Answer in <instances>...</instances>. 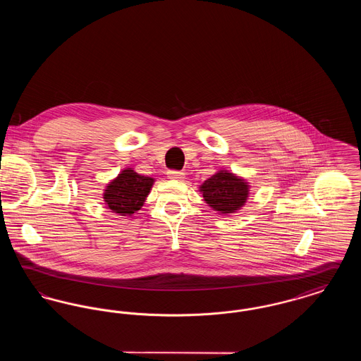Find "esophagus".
I'll return each mask as SVG.
<instances>
[{
  "instance_id": "esophagus-1",
  "label": "esophagus",
  "mask_w": 361,
  "mask_h": 361,
  "mask_svg": "<svg viewBox=\"0 0 361 361\" xmlns=\"http://www.w3.org/2000/svg\"><path fill=\"white\" fill-rule=\"evenodd\" d=\"M168 177L171 180H181V178H184V173L178 172V171H169Z\"/></svg>"
}]
</instances>
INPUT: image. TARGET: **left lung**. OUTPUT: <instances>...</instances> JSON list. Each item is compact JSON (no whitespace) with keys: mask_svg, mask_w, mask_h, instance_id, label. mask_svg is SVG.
<instances>
[{"mask_svg":"<svg viewBox=\"0 0 361 361\" xmlns=\"http://www.w3.org/2000/svg\"><path fill=\"white\" fill-rule=\"evenodd\" d=\"M207 204L222 214H233L245 204L249 185L233 173L221 171L200 187Z\"/></svg>","mask_w":361,"mask_h":361,"instance_id":"8db88e82","label":"left lung"}]
</instances>
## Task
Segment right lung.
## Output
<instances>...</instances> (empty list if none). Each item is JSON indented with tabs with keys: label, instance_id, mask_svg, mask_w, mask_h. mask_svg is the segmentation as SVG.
Returning a JSON list of instances; mask_svg holds the SVG:
<instances>
[{
	"label": "right lung",
	"instance_id": "add662e5",
	"mask_svg": "<svg viewBox=\"0 0 361 361\" xmlns=\"http://www.w3.org/2000/svg\"><path fill=\"white\" fill-rule=\"evenodd\" d=\"M154 178L126 169L105 188L104 202L114 212L127 216L140 209Z\"/></svg>",
	"mask_w": 361,
	"mask_h": 361
}]
</instances>
